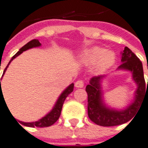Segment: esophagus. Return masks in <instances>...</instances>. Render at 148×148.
<instances>
[{"mask_svg":"<svg viewBox=\"0 0 148 148\" xmlns=\"http://www.w3.org/2000/svg\"><path fill=\"white\" fill-rule=\"evenodd\" d=\"M75 86L76 88H83L84 87V81L81 80H79L75 83Z\"/></svg>","mask_w":148,"mask_h":148,"instance_id":"obj_1","label":"esophagus"}]
</instances>
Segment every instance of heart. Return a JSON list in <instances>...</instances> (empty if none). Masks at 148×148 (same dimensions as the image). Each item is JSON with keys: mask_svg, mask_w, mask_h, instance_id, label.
<instances>
[{"mask_svg": "<svg viewBox=\"0 0 148 148\" xmlns=\"http://www.w3.org/2000/svg\"><path fill=\"white\" fill-rule=\"evenodd\" d=\"M80 60L85 64H96L97 69L100 72H103L114 64L115 56L114 53L106 51L102 47H92L81 54Z\"/></svg>", "mask_w": 148, "mask_h": 148, "instance_id": "heart-1", "label": "heart"}]
</instances>
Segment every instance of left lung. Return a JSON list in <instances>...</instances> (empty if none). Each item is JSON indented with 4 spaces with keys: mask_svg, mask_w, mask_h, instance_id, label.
Returning <instances> with one entry per match:
<instances>
[{
    "mask_svg": "<svg viewBox=\"0 0 148 148\" xmlns=\"http://www.w3.org/2000/svg\"><path fill=\"white\" fill-rule=\"evenodd\" d=\"M122 64L119 70H127L132 73V78L137 84L134 102L127 108L117 110L107 107L103 101L101 80L105 76H93L85 90L88 93V115L92 122L101 127H114L127 123L133 119L140 108L143 101L148 99L147 84L145 83L142 62L127 47L122 52Z\"/></svg>",
    "mask_w": 148,
    "mask_h": 148,
    "instance_id": "obj_1",
    "label": "left lung"
}]
</instances>
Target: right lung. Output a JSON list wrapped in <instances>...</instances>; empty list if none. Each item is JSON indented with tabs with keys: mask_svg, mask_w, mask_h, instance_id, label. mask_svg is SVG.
Returning a JSON list of instances; mask_svg holds the SVG:
<instances>
[{
	"mask_svg": "<svg viewBox=\"0 0 148 148\" xmlns=\"http://www.w3.org/2000/svg\"><path fill=\"white\" fill-rule=\"evenodd\" d=\"M40 46H41V43L39 42V41H38V39H33V40L29 41V42H27L25 46H23V47L18 51V52L14 55V56L12 57V59L10 60V63L8 64L5 69L4 70L3 75L5 74V72L7 68L9 67L10 62L13 60L14 59H15V58L17 56H18L19 55H21L23 51H25L28 50V49L33 48V47H40ZM73 88H74V84L72 83V84H70V85H69V86L61 93V95L59 97V98L57 100L56 103L54 106L52 110H51V112H49L47 114L45 115L43 118H42L41 119H39L38 121H36V122L24 123V122H21V121H20V123L22 124L23 126L29 127H47L53 125V124L56 123L57 120L59 119V118H60L64 101L66 99V97L73 91ZM2 96H3V94H2L1 92V98Z\"/></svg>",
	"mask_w": 148,
	"mask_h": 148,
	"instance_id": "right-lung-1",
	"label": "right lung"
}]
</instances>
